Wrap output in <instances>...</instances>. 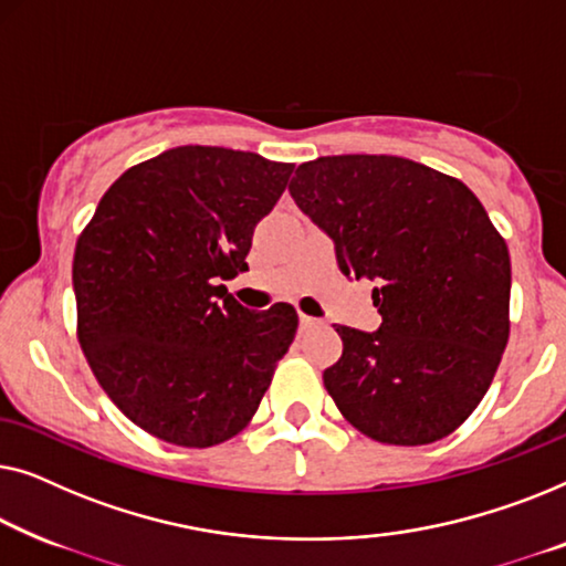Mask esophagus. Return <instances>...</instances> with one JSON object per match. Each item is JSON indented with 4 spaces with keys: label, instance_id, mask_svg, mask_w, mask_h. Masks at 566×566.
<instances>
[{
    "label": "esophagus",
    "instance_id": "1",
    "mask_svg": "<svg viewBox=\"0 0 566 566\" xmlns=\"http://www.w3.org/2000/svg\"><path fill=\"white\" fill-rule=\"evenodd\" d=\"M300 328L302 331H315V328H323V321L321 317H313V315H300Z\"/></svg>",
    "mask_w": 566,
    "mask_h": 566
}]
</instances>
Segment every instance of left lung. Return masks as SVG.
I'll return each mask as SVG.
<instances>
[{"label": "left lung", "instance_id": "obj_1", "mask_svg": "<svg viewBox=\"0 0 566 566\" xmlns=\"http://www.w3.org/2000/svg\"><path fill=\"white\" fill-rule=\"evenodd\" d=\"M290 195L336 243L346 276L369 280L377 333L338 325L323 385L348 423L389 446L457 431L488 392L511 336V256L457 177L400 156H321Z\"/></svg>", "mask_w": 566, "mask_h": 566}]
</instances>
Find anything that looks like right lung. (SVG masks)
Segmentation results:
<instances>
[{
  "label": "right lung",
  "mask_w": 566,
  "mask_h": 566,
  "mask_svg": "<svg viewBox=\"0 0 566 566\" xmlns=\"http://www.w3.org/2000/svg\"><path fill=\"white\" fill-rule=\"evenodd\" d=\"M294 164L179 146L135 164L102 197L74 251L76 338L125 418L207 449L256 416L297 333V310L238 305L259 220Z\"/></svg>",
  "instance_id": "add662e5"
}]
</instances>
